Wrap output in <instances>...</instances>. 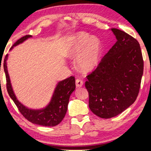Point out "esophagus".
Masks as SVG:
<instances>
[{
    "label": "esophagus",
    "mask_w": 151,
    "mask_h": 151,
    "mask_svg": "<svg viewBox=\"0 0 151 151\" xmlns=\"http://www.w3.org/2000/svg\"><path fill=\"white\" fill-rule=\"evenodd\" d=\"M84 82L81 79H76V86L77 87H81V86H82V85H83Z\"/></svg>",
    "instance_id": "34e87169"
}]
</instances>
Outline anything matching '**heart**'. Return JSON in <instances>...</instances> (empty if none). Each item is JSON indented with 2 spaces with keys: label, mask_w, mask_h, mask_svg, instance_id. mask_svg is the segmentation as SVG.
<instances>
[{
  "label": "heart",
  "mask_w": 151,
  "mask_h": 151,
  "mask_svg": "<svg viewBox=\"0 0 151 151\" xmlns=\"http://www.w3.org/2000/svg\"><path fill=\"white\" fill-rule=\"evenodd\" d=\"M102 51L100 39L86 32H79L69 41L67 55L71 58L78 57V68L82 71L88 72L98 65Z\"/></svg>",
  "instance_id": "1"
}]
</instances>
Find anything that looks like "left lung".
<instances>
[{
    "label": "left lung",
    "instance_id": "obj_1",
    "mask_svg": "<svg viewBox=\"0 0 151 151\" xmlns=\"http://www.w3.org/2000/svg\"><path fill=\"white\" fill-rule=\"evenodd\" d=\"M111 31L117 42L102 58L96 69L86 76L88 106L101 118L120 114L137 99L144 71L138 41L116 28Z\"/></svg>",
    "mask_w": 151,
    "mask_h": 151
}]
</instances>
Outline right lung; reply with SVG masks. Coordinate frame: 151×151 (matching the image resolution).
<instances>
[{"mask_svg": "<svg viewBox=\"0 0 151 151\" xmlns=\"http://www.w3.org/2000/svg\"><path fill=\"white\" fill-rule=\"evenodd\" d=\"M31 37H32L31 35H26L22 37L14 43L10 49ZM7 54L5 55L3 62L4 71H5L6 76L7 90L10 98L15 103L22 116L30 122L38 125L44 126V127H55L60 123L67 113L70 96L76 88L75 78L73 76H71L58 84L51 102L47 105L46 108L40 109V110H32V109H27L18 102L12 90L7 69Z\"/></svg>", "mask_w": 151, "mask_h": 151, "instance_id": "1", "label": "right lung"}]
</instances>
